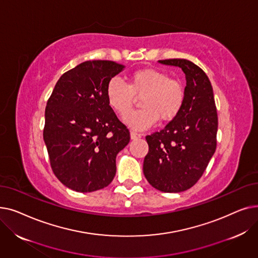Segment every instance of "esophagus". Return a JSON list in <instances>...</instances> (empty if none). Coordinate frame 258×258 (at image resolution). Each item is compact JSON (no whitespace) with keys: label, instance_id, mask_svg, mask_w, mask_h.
Instances as JSON below:
<instances>
[{"label":"esophagus","instance_id":"34e87169","mask_svg":"<svg viewBox=\"0 0 258 258\" xmlns=\"http://www.w3.org/2000/svg\"><path fill=\"white\" fill-rule=\"evenodd\" d=\"M141 137H142V134L137 133V132H135V131H132V132H131V138H132L133 140H137V139H139V138H141Z\"/></svg>","mask_w":258,"mask_h":258}]
</instances>
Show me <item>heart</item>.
Here are the masks:
<instances>
[{"label": "heart", "instance_id": "b5f03b06", "mask_svg": "<svg viewBox=\"0 0 258 258\" xmlns=\"http://www.w3.org/2000/svg\"><path fill=\"white\" fill-rule=\"evenodd\" d=\"M142 96L143 108L128 112L134 96ZM107 103L125 123L134 130H143L153 125L160 118L167 122L177 117L185 102L186 92L179 79L169 78L168 74L155 68H144L128 76V85L117 77L107 81L105 88Z\"/></svg>", "mask_w": 258, "mask_h": 258}]
</instances>
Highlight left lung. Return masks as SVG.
Instances as JSON below:
<instances>
[{"label":"left lung","instance_id":"obj_1","mask_svg":"<svg viewBox=\"0 0 258 258\" xmlns=\"http://www.w3.org/2000/svg\"><path fill=\"white\" fill-rule=\"evenodd\" d=\"M159 62L183 70L186 97L177 117L163 130L146 136L143 172L158 190L181 192L200 180L215 152L218 112L211 83L200 67L181 58Z\"/></svg>","mask_w":258,"mask_h":258}]
</instances>
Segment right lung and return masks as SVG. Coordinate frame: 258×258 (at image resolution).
<instances>
[{
	"instance_id": "1",
	"label": "right lung",
	"mask_w": 258,
	"mask_h": 258,
	"mask_svg": "<svg viewBox=\"0 0 258 258\" xmlns=\"http://www.w3.org/2000/svg\"><path fill=\"white\" fill-rule=\"evenodd\" d=\"M123 69L111 60L81 62L60 76L48 99L43 135L51 168L72 190L96 191L115 177L116 156L131 137L105 88Z\"/></svg>"
}]
</instances>
